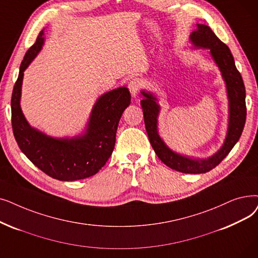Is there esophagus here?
<instances>
[{
  "instance_id": "34e87169",
  "label": "esophagus",
  "mask_w": 258,
  "mask_h": 258,
  "mask_svg": "<svg viewBox=\"0 0 258 258\" xmlns=\"http://www.w3.org/2000/svg\"><path fill=\"white\" fill-rule=\"evenodd\" d=\"M142 83L139 79H133L130 83H128V89L132 94L133 97H136L139 93V91L141 89Z\"/></svg>"
}]
</instances>
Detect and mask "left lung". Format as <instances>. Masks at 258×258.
I'll return each instance as SVG.
<instances>
[{
	"label": "left lung",
	"instance_id": "obj_1",
	"mask_svg": "<svg viewBox=\"0 0 258 258\" xmlns=\"http://www.w3.org/2000/svg\"><path fill=\"white\" fill-rule=\"evenodd\" d=\"M191 41L196 47L209 48L227 84L229 97L230 117L227 138L222 148L208 159H191L174 153L166 147L157 132V117L159 105L157 99L151 93L141 92L144 96L141 100L144 124L152 147L158 158L171 169L185 174L207 173L217 166L231 152L239 140L247 117L245 107V88L240 73L235 66L234 58L225 43L221 42L208 25L197 24V29L191 33Z\"/></svg>",
	"mask_w": 258,
	"mask_h": 258
}]
</instances>
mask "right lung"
Returning a JSON list of instances; mask_svg holds the SVG:
<instances>
[{
  "label": "right lung",
  "instance_id": "obj_1",
  "mask_svg": "<svg viewBox=\"0 0 258 258\" xmlns=\"http://www.w3.org/2000/svg\"><path fill=\"white\" fill-rule=\"evenodd\" d=\"M43 35L41 30L21 63L11 96V125L20 150L38 169L57 180H80L98 173L113 153L119 120L131 104V94L126 87H119L100 97L80 137L55 139L32 128L20 107L21 87L24 71L42 48Z\"/></svg>",
  "mask_w": 258,
  "mask_h": 258
}]
</instances>
